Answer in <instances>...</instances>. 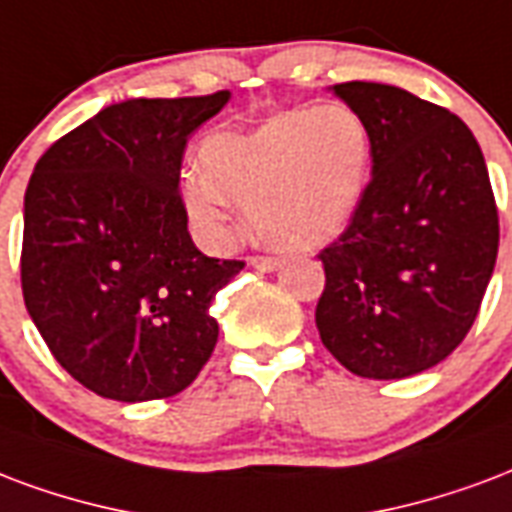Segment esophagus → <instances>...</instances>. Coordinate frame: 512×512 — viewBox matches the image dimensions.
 I'll return each instance as SVG.
<instances>
[{"mask_svg":"<svg viewBox=\"0 0 512 512\" xmlns=\"http://www.w3.org/2000/svg\"><path fill=\"white\" fill-rule=\"evenodd\" d=\"M249 266L257 268V271H263V274H271L279 268V260L276 257H249Z\"/></svg>","mask_w":512,"mask_h":512,"instance_id":"obj_1","label":"esophagus"}]
</instances>
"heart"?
<instances>
[{
	"label": "heart",
	"instance_id": "obj_1",
	"mask_svg": "<svg viewBox=\"0 0 512 512\" xmlns=\"http://www.w3.org/2000/svg\"><path fill=\"white\" fill-rule=\"evenodd\" d=\"M203 170L181 179V203L200 236H233V200L260 241L301 252L352 225L372 176V138L347 105L276 113L255 130L203 143Z\"/></svg>",
	"mask_w": 512,
	"mask_h": 512
}]
</instances>
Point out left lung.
<instances>
[{"label": "left lung", "mask_w": 512, "mask_h": 512, "mask_svg": "<svg viewBox=\"0 0 512 512\" xmlns=\"http://www.w3.org/2000/svg\"><path fill=\"white\" fill-rule=\"evenodd\" d=\"M372 138V181L320 252V339L344 369L404 380L445 361L478 317L499 217L478 140L434 102L388 83H336Z\"/></svg>", "instance_id": "1"}]
</instances>
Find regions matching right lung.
Wrapping results in <instances>:
<instances>
[{"label": "right lung", "mask_w": 512, "mask_h": 512, "mask_svg": "<svg viewBox=\"0 0 512 512\" xmlns=\"http://www.w3.org/2000/svg\"><path fill=\"white\" fill-rule=\"evenodd\" d=\"M227 100L230 92L113 102L34 165L26 312L62 369L97 396H176L214 352L208 306L244 263L192 244L179 179L189 135Z\"/></svg>", "instance_id": "right-lung-1"}]
</instances>
